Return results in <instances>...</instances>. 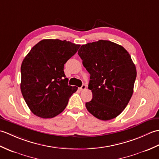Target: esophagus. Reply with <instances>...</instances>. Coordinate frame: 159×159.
Instances as JSON below:
<instances>
[{
	"instance_id": "esophagus-1",
	"label": "esophagus",
	"mask_w": 159,
	"mask_h": 159,
	"mask_svg": "<svg viewBox=\"0 0 159 159\" xmlns=\"http://www.w3.org/2000/svg\"><path fill=\"white\" fill-rule=\"evenodd\" d=\"M86 89V85H83L81 87H80V90H85Z\"/></svg>"
}]
</instances>
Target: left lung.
I'll list each match as a JSON object with an SVG mask.
<instances>
[{"instance_id":"left-lung-1","label":"left lung","mask_w":159,"mask_h":159,"mask_svg":"<svg viewBox=\"0 0 159 159\" xmlns=\"http://www.w3.org/2000/svg\"><path fill=\"white\" fill-rule=\"evenodd\" d=\"M78 55L90 74L88 89L92 100L87 111L101 120H110L122 112L133 93L137 70L123 46L107 40L82 45Z\"/></svg>"}]
</instances>
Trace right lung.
<instances>
[{"mask_svg": "<svg viewBox=\"0 0 159 159\" xmlns=\"http://www.w3.org/2000/svg\"><path fill=\"white\" fill-rule=\"evenodd\" d=\"M80 46L66 40L43 39L24 59L20 89L35 116L52 118L66 109L70 97L78 87L67 84L64 64Z\"/></svg>", "mask_w": 159, "mask_h": 159, "instance_id": "1", "label": "right lung"}]
</instances>
